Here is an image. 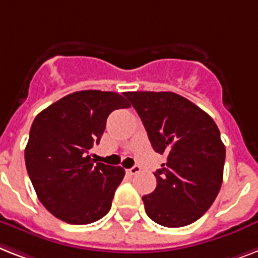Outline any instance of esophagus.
<instances>
[{
	"instance_id": "esophagus-1",
	"label": "esophagus",
	"mask_w": 258,
	"mask_h": 258,
	"mask_svg": "<svg viewBox=\"0 0 258 258\" xmlns=\"http://www.w3.org/2000/svg\"><path fill=\"white\" fill-rule=\"evenodd\" d=\"M125 171H127V173H128V175H135V173L140 172V167L139 165H134V167H131V168L125 169Z\"/></svg>"
}]
</instances>
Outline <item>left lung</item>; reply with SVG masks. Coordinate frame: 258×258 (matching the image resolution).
Instances as JSON below:
<instances>
[{
  "instance_id": "left-lung-1",
  "label": "left lung",
  "mask_w": 258,
  "mask_h": 258,
  "mask_svg": "<svg viewBox=\"0 0 258 258\" xmlns=\"http://www.w3.org/2000/svg\"><path fill=\"white\" fill-rule=\"evenodd\" d=\"M148 134L152 148L167 155L154 173L158 185L142 198L148 217L179 228L204 215L223 183L225 146L216 123L184 96L169 91L124 93Z\"/></svg>"
}]
</instances>
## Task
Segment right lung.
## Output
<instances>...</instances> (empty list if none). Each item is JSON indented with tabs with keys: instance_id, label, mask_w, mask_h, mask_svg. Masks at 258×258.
Here are the masks:
<instances>
[{
	"instance_id": "obj_1",
	"label": "right lung",
	"mask_w": 258,
	"mask_h": 258,
	"mask_svg": "<svg viewBox=\"0 0 258 258\" xmlns=\"http://www.w3.org/2000/svg\"><path fill=\"white\" fill-rule=\"evenodd\" d=\"M130 106L118 93L83 90L35 116L25 163L39 202L56 219L83 225L108 213L125 172L122 167L94 164L89 154L99 143L108 115Z\"/></svg>"
}]
</instances>
